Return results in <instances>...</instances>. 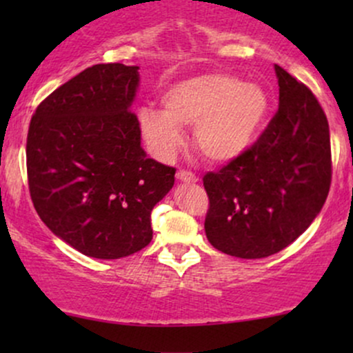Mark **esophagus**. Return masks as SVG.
I'll use <instances>...</instances> for the list:
<instances>
[{
  "mask_svg": "<svg viewBox=\"0 0 353 353\" xmlns=\"http://www.w3.org/2000/svg\"><path fill=\"white\" fill-rule=\"evenodd\" d=\"M177 179L182 182H197V176L194 172L185 171V169H181V171L177 172Z\"/></svg>",
  "mask_w": 353,
  "mask_h": 353,
  "instance_id": "1",
  "label": "esophagus"
}]
</instances>
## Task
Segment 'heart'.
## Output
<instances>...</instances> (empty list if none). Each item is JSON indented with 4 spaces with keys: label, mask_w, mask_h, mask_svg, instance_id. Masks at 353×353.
I'll list each match as a JSON object with an SVG mask.
<instances>
[{
    "label": "heart",
    "mask_w": 353,
    "mask_h": 353,
    "mask_svg": "<svg viewBox=\"0 0 353 353\" xmlns=\"http://www.w3.org/2000/svg\"><path fill=\"white\" fill-rule=\"evenodd\" d=\"M163 111L144 108L139 125L144 139L168 157L182 143L181 128H192L194 143L205 159L228 163L254 143L269 111V96L259 84L228 72H205L169 86Z\"/></svg>",
    "instance_id": "1"
}]
</instances>
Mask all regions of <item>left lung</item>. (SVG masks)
I'll return each instance as SVG.
<instances>
[{
  "mask_svg": "<svg viewBox=\"0 0 353 353\" xmlns=\"http://www.w3.org/2000/svg\"><path fill=\"white\" fill-rule=\"evenodd\" d=\"M279 109L252 145L208 172L205 236L241 259L277 254L305 232L329 196V121L314 92L275 64Z\"/></svg>",
  "mask_w": 353,
  "mask_h": 353,
  "instance_id": "8db88e82",
  "label": "left lung"
}]
</instances>
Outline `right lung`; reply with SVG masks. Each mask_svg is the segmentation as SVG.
<instances>
[{
    "label": "right lung",
    "instance_id": "right-lung-1",
    "mask_svg": "<svg viewBox=\"0 0 353 353\" xmlns=\"http://www.w3.org/2000/svg\"><path fill=\"white\" fill-rule=\"evenodd\" d=\"M139 68L94 64L39 103L26 139L28 185L51 232L81 254L121 259L152 239L151 212L176 169L145 156L131 104Z\"/></svg>",
    "mask_w": 353,
    "mask_h": 353
}]
</instances>
